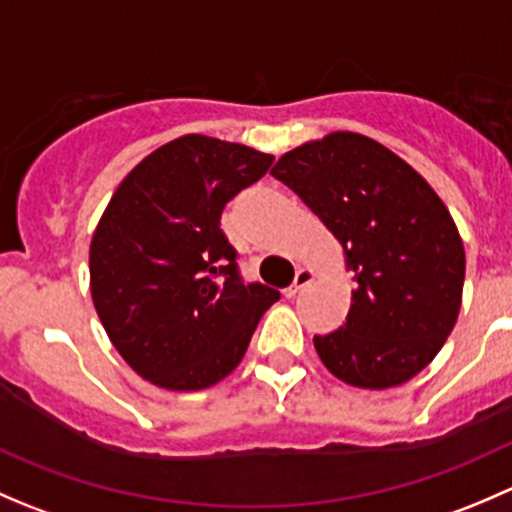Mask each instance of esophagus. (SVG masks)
Masks as SVG:
<instances>
[{"instance_id": "esophagus-1", "label": "esophagus", "mask_w": 512, "mask_h": 512, "mask_svg": "<svg viewBox=\"0 0 512 512\" xmlns=\"http://www.w3.org/2000/svg\"><path fill=\"white\" fill-rule=\"evenodd\" d=\"M312 280H314V272L309 270V267H299L297 275H294V282L285 289V297H294V294H297L299 289L307 287Z\"/></svg>"}]
</instances>
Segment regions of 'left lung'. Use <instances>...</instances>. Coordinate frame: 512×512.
Wrapping results in <instances>:
<instances>
[{"label": "left lung", "mask_w": 512, "mask_h": 512, "mask_svg": "<svg viewBox=\"0 0 512 512\" xmlns=\"http://www.w3.org/2000/svg\"><path fill=\"white\" fill-rule=\"evenodd\" d=\"M272 175L332 230L354 272L344 327L314 337L322 364L359 389L414 379L461 309L466 252L443 200L406 160L349 131L285 153Z\"/></svg>", "instance_id": "1"}]
</instances>
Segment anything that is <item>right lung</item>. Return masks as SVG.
<instances>
[{
  "label": "right lung",
  "instance_id": "add662e5",
  "mask_svg": "<svg viewBox=\"0 0 512 512\" xmlns=\"http://www.w3.org/2000/svg\"><path fill=\"white\" fill-rule=\"evenodd\" d=\"M272 156L210 136L175 138L123 178L89 252L91 297L118 354L160 389L198 391L242 361L280 292L242 282L220 218Z\"/></svg>",
  "mask_w": 512,
  "mask_h": 512
}]
</instances>
